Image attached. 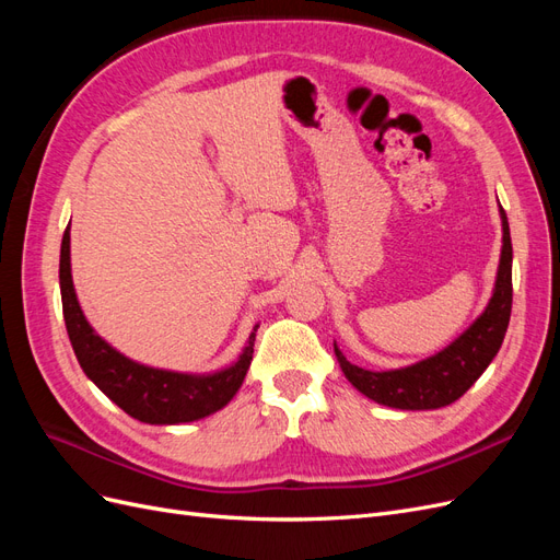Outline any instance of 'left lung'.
Masks as SVG:
<instances>
[{
  "instance_id": "obj_1",
  "label": "left lung",
  "mask_w": 560,
  "mask_h": 560,
  "mask_svg": "<svg viewBox=\"0 0 560 560\" xmlns=\"http://www.w3.org/2000/svg\"><path fill=\"white\" fill-rule=\"evenodd\" d=\"M500 212L504 235L493 299H490L483 315L455 343L430 360L397 371H369L354 366L334 346L336 360L341 364L346 378L362 395L378 404L393 406V409H442V406L460 399L477 383L486 366L493 362L512 315V235L502 208Z\"/></svg>"
}]
</instances>
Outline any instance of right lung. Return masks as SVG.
Wrapping results in <instances>:
<instances>
[{"mask_svg": "<svg viewBox=\"0 0 560 560\" xmlns=\"http://www.w3.org/2000/svg\"><path fill=\"white\" fill-rule=\"evenodd\" d=\"M60 294L65 327L77 360L103 393L121 409L149 425H175L206 418L226 406L245 381L254 352V329L233 366L212 376H186L132 362L100 338L83 317L70 273V226L60 247Z\"/></svg>", "mask_w": 560, "mask_h": 560, "instance_id": "add662e5", "label": "right lung"}]
</instances>
